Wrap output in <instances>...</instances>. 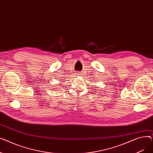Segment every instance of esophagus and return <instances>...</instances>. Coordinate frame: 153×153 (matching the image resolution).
Masks as SVG:
<instances>
[{
  "instance_id": "1",
  "label": "esophagus",
  "mask_w": 153,
  "mask_h": 153,
  "mask_svg": "<svg viewBox=\"0 0 153 153\" xmlns=\"http://www.w3.org/2000/svg\"><path fill=\"white\" fill-rule=\"evenodd\" d=\"M77 74L78 76H81V72H78Z\"/></svg>"
}]
</instances>
